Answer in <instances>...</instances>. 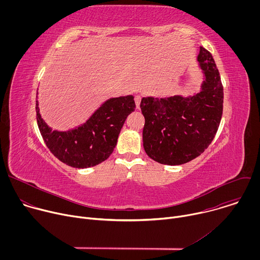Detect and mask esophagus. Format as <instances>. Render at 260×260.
I'll return each instance as SVG.
<instances>
[{"label":"esophagus","instance_id":"esophagus-1","mask_svg":"<svg viewBox=\"0 0 260 260\" xmlns=\"http://www.w3.org/2000/svg\"><path fill=\"white\" fill-rule=\"evenodd\" d=\"M141 95H136L135 96V103H136V106H137V108L139 109L140 108V103H141Z\"/></svg>","mask_w":260,"mask_h":260}]
</instances>
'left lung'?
I'll list each match as a JSON object with an SVG mask.
<instances>
[{
	"mask_svg": "<svg viewBox=\"0 0 260 260\" xmlns=\"http://www.w3.org/2000/svg\"><path fill=\"white\" fill-rule=\"evenodd\" d=\"M205 74L202 90L188 98H143V146L147 155L168 166L186 164L200 156L213 141L223 111V86L212 54L200 47Z\"/></svg>",
	"mask_w": 260,
	"mask_h": 260,
	"instance_id": "8db88e82",
	"label": "left lung"
}]
</instances>
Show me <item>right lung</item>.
<instances>
[{
	"label": "right lung",
	"instance_id": "right-lung-1",
	"mask_svg": "<svg viewBox=\"0 0 260 260\" xmlns=\"http://www.w3.org/2000/svg\"><path fill=\"white\" fill-rule=\"evenodd\" d=\"M133 95L105 102L82 125L68 132L51 131L36 104L37 122L50 152L61 162L77 169L94 167L112 154L126 117L135 111Z\"/></svg>",
	"mask_w": 260,
	"mask_h": 260
}]
</instances>
